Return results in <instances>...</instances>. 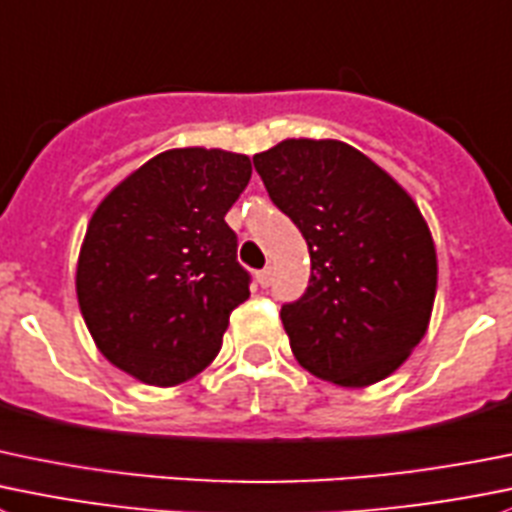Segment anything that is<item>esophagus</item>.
<instances>
[{"mask_svg":"<svg viewBox=\"0 0 512 512\" xmlns=\"http://www.w3.org/2000/svg\"><path fill=\"white\" fill-rule=\"evenodd\" d=\"M257 282H260L262 290H265V287H270V282H272V267H265V270L257 272Z\"/></svg>","mask_w":512,"mask_h":512,"instance_id":"34e87169","label":"esophagus"}]
</instances>
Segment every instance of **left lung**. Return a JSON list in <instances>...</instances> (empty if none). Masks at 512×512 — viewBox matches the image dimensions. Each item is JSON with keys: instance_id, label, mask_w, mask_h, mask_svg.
Returning a JSON list of instances; mask_svg holds the SVG:
<instances>
[{"instance_id": "left-lung-1", "label": "left lung", "mask_w": 512, "mask_h": 512, "mask_svg": "<svg viewBox=\"0 0 512 512\" xmlns=\"http://www.w3.org/2000/svg\"><path fill=\"white\" fill-rule=\"evenodd\" d=\"M255 170L310 250L307 292L280 312L292 355L340 388L390 377L428 332L438 290L418 202L340 140H282Z\"/></svg>"}]
</instances>
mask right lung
Returning <instances> with one entry per match:
<instances>
[{
    "mask_svg": "<svg viewBox=\"0 0 512 512\" xmlns=\"http://www.w3.org/2000/svg\"><path fill=\"white\" fill-rule=\"evenodd\" d=\"M247 155L177 147L104 195L79 247L77 302L97 350L135 380L172 388L217 357L250 277L225 215Z\"/></svg>",
    "mask_w": 512,
    "mask_h": 512,
    "instance_id": "1",
    "label": "right lung"
}]
</instances>
